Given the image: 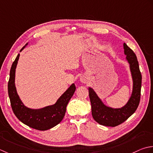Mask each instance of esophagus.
I'll return each instance as SVG.
<instances>
[{
  "label": "esophagus",
  "instance_id": "esophagus-1",
  "mask_svg": "<svg viewBox=\"0 0 153 153\" xmlns=\"http://www.w3.org/2000/svg\"><path fill=\"white\" fill-rule=\"evenodd\" d=\"M80 80L81 82L85 84V83L87 82V81H88V79H87V77L85 75H83L82 76H80Z\"/></svg>",
  "mask_w": 153,
  "mask_h": 153
}]
</instances>
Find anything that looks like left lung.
I'll return each instance as SVG.
<instances>
[{"mask_svg":"<svg viewBox=\"0 0 153 153\" xmlns=\"http://www.w3.org/2000/svg\"><path fill=\"white\" fill-rule=\"evenodd\" d=\"M124 54L129 65L133 80V89L129 100L126 105L119 108H114L105 105L93 88H88L89 97L94 120L104 126L115 127L122 123L131 116L137 108L141 97L142 76L139 70L136 55L126 43H123Z\"/></svg>","mask_w":153,"mask_h":153,"instance_id":"obj_1","label":"left lung"}]
</instances>
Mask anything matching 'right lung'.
Masks as SVG:
<instances>
[{
  "instance_id": "add662e5",
  "label": "right lung",
  "mask_w": 153,
  "mask_h": 153,
  "mask_svg": "<svg viewBox=\"0 0 153 153\" xmlns=\"http://www.w3.org/2000/svg\"><path fill=\"white\" fill-rule=\"evenodd\" d=\"M27 44L28 43L23 47L20 51H22ZM19 57L20 53L17 55L12 65L8 83V92L12 109L18 119L26 126L37 130H48L57 126L63 119L67 105L75 92V85L72 84L54 104L39 109L27 107L18 96L15 85L16 68Z\"/></svg>"
}]
</instances>
